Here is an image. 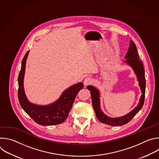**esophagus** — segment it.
I'll return each mask as SVG.
<instances>
[{
  "instance_id": "34e87169",
  "label": "esophagus",
  "mask_w": 159,
  "mask_h": 159,
  "mask_svg": "<svg viewBox=\"0 0 159 159\" xmlns=\"http://www.w3.org/2000/svg\"><path fill=\"white\" fill-rule=\"evenodd\" d=\"M93 83V80L90 77H86L84 80V84L85 85H87L89 84H91Z\"/></svg>"
}]
</instances>
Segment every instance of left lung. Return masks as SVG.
Segmentation results:
<instances>
[{"instance_id":"8db88e82","label":"left lung","mask_w":159,"mask_h":159,"mask_svg":"<svg viewBox=\"0 0 159 159\" xmlns=\"http://www.w3.org/2000/svg\"><path fill=\"white\" fill-rule=\"evenodd\" d=\"M125 58L126 59L125 62L132 68L136 75H137V80H139V84L142 92V96L140 98L138 106L131 112L123 116L118 118L108 117L101 109L99 90L92 85H88L87 87V88L90 91V94H91L93 106L98 119L101 123L110 126H121L128 123L142 108L144 104L146 86L144 68L142 61H141L139 59L137 47H136L135 44L132 40H130L129 47Z\"/></svg>"}]
</instances>
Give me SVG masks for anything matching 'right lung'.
<instances>
[{
	"instance_id": "obj_1",
	"label": "right lung",
	"mask_w": 159,
	"mask_h": 159,
	"mask_svg": "<svg viewBox=\"0 0 159 159\" xmlns=\"http://www.w3.org/2000/svg\"><path fill=\"white\" fill-rule=\"evenodd\" d=\"M28 51L22 59L18 76V99L20 106L38 124L43 126L55 125L63 123L67 118L77 93L83 89L84 84L77 83L66 89L59 99L52 104L41 106L30 102L24 90V76Z\"/></svg>"
}]
</instances>
